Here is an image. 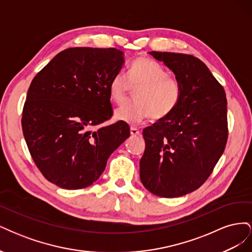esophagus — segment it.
I'll return each mask as SVG.
<instances>
[{"label":"esophagus","instance_id":"34e87169","mask_svg":"<svg viewBox=\"0 0 252 252\" xmlns=\"http://www.w3.org/2000/svg\"><path fill=\"white\" fill-rule=\"evenodd\" d=\"M130 133H131V135H139V134L141 133V131L139 130L138 128L131 127V128H130Z\"/></svg>","mask_w":252,"mask_h":252}]
</instances>
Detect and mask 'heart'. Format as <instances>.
I'll use <instances>...</instances> for the list:
<instances>
[{"label": "heart", "instance_id": "1", "mask_svg": "<svg viewBox=\"0 0 252 252\" xmlns=\"http://www.w3.org/2000/svg\"><path fill=\"white\" fill-rule=\"evenodd\" d=\"M136 100L122 104L114 112L118 121L135 125L152 117L161 120L177 108L182 96L180 82L169 77L168 71L156 61L148 58L134 60L128 74L118 72L109 83V94L114 103H122L130 86Z\"/></svg>", "mask_w": 252, "mask_h": 252}]
</instances>
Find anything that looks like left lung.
Listing matches in <instances>:
<instances>
[{
  "instance_id": "1",
  "label": "left lung",
  "mask_w": 252,
  "mask_h": 252,
  "mask_svg": "<svg viewBox=\"0 0 252 252\" xmlns=\"http://www.w3.org/2000/svg\"><path fill=\"white\" fill-rule=\"evenodd\" d=\"M149 55L174 73L182 96L168 117L143 130L146 147L140 178L151 193L177 197L199 188L223 155L228 136L226 94L200 59L174 52Z\"/></svg>"
}]
</instances>
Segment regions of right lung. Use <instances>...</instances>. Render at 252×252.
Returning <instances> with one entry per match:
<instances>
[{"instance_id": "obj_1", "label": "right lung", "mask_w": 252, "mask_h": 252, "mask_svg": "<svg viewBox=\"0 0 252 252\" xmlns=\"http://www.w3.org/2000/svg\"><path fill=\"white\" fill-rule=\"evenodd\" d=\"M124 63V52L116 48H68L30 84L23 133L37 168L57 186H90L130 135L122 121L93 130L112 116L109 83Z\"/></svg>"}]
</instances>
